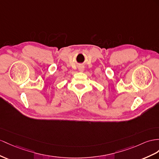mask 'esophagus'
Listing matches in <instances>:
<instances>
[{
    "label": "esophagus",
    "mask_w": 159,
    "mask_h": 159,
    "mask_svg": "<svg viewBox=\"0 0 159 159\" xmlns=\"http://www.w3.org/2000/svg\"><path fill=\"white\" fill-rule=\"evenodd\" d=\"M79 70L82 72V71H83V70H84V68H83V67H80V68H79Z\"/></svg>",
    "instance_id": "obj_1"
}]
</instances>
